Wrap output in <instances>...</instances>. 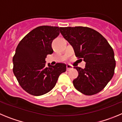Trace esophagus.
Masks as SVG:
<instances>
[{
    "mask_svg": "<svg viewBox=\"0 0 122 122\" xmlns=\"http://www.w3.org/2000/svg\"><path fill=\"white\" fill-rule=\"evenodd\" d=\"M71 69H73V66H72V65L69 64H68L67 65H66V70H67V71L70 70Z\"/></svg>",
    "mask_w": 122,
    "mask_h": 122,
    "instance_id": "obj_1",
    "label": "esophagus"
}]
</instances>
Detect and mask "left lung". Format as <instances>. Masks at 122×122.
Masks as SVG:
<instances>
[{
  "instance_id": "8db88e82",
  "label": "left lung",
  "mask_w": 122,
  "mask_h": 122,
  "mask_svg": "<svg viewBox=\"0 0 122 122\" xmlns=\"http://www.w3.org/2000/svg\"><path fill=\"white\" fill-rule=\"evenodd\" d=\"M65 39L73 47L75 56L86 62V67H75L78 76L73 83L86 95L99 93L114 74L116 60L113 49L98 32L87 27H60Z\"/></svg>"
}]
</instances>
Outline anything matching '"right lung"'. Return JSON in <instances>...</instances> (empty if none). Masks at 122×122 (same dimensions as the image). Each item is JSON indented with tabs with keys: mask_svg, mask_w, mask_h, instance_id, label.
Segmentation results:
<instances>
[{
	"mask_svg": "<svg viewBox=\"0 0 122 122\" xmlns=\"http://www.w3.org/2000/svg\"><path fill=\"white\" fill-rule=\"evenodd\" d=\"M60 27L43 25L35 28L19 42L13 58L15 76L22 89L29 94L40 96L56 86L60 74L66 70L65 63L46 66L45 58L53 53L52 41Z\"/></svg>",
	"mask_w": 122,
	"mask_h": 122,
	"instance_id": "1",
	"label": "right lung"
}]
</instances>
